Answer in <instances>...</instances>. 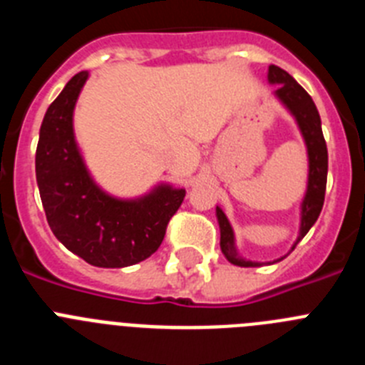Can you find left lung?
<instances>
[{"label":"left lung","mask_w":365,"mask_h":365,"mask_svg":"<svg viewBox=\"0 0 365 365\" xmlns=\"http://www.w3.org/2000/svg\"><path fill=\"white\" fill-rule=\"evenodd\" d=\"M269 82L279 83L276 95L298 120L309 151V185L302 205V228H299L298 240L292 247L294 250L296 245L311 230V227L320 215L322 206H324L325 186H327V144H325L324 133H322L320 115H318V109H316L311 95L292 78L291 74L278 66L269 67ZM217 219L219 228H221V250L227 259L237 267H259V263L256 261H245L237 256L234 247V232H232L230 222H228L227 215L222 214L221 208H217Z\"/></svg>","instance_id":"1"}]
</instances>
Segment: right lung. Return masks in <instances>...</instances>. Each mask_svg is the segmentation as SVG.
<instances>
[{"label": "right lung", "mask_w": 365, "mask_h": 365, "mask_svg": "<svg viewBox=\"0 0 365 365\" xmlns=\"http://www.w3.org/2000/svg\"><path fill=\"white\" fill-rule=\"evenodd\" d=\"M86 80V71L74 74L45 113L36 148L38 188L58 241L89 265L120 269L160 247L186 192L159 186L137 201H118L93 182L73 133V109Z\"/></svg>", "instance_id": "obj_1"}]
</instances>
